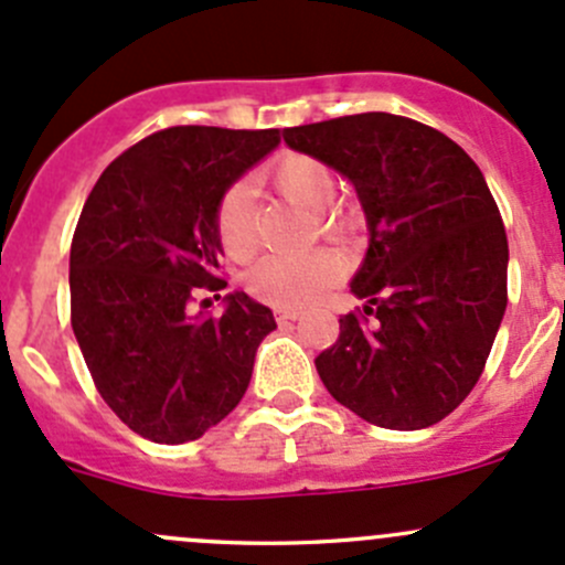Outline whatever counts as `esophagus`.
I'll use <instances>...</instances> for the list:
<instances>
[{"instance_id": "34e87169", "label": "esophagus", "mask_w": 565, "mask_h": 565, "mask_svg": "<svg viewBox=\"0 0 565 565\" xmlns=\"http://www.w3.org/2000/svg\"><path fill=\"white\" fill-rule=\"evenodd\" d=\"M276 319L281 324L295 322V319H300V311L298 309H276Z\"/></svg>"}]
</instances>
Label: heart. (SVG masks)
Returning <instances> with one entry per match:
<instances>
[{
    "label": "heart",
    "mask_w": 565,
    "mask_h": 565,
    "mask_svg": "<svg viewBox=\"0 0 565 565\" xmlns=\"http://www.w3.org/2000/svg\"><path fill=\"white\" fill-rule=\"evenodd\" d=\"M276 191L292 204L317 213L319 232L328 241H344L350 218L330 207L339 180L322 158L306 152H287L270 167ZM215 235L221 248L232 259H248L259 248V230L254 215V191L248 182H235L215 207ZM341 276V262L328 250H311L300 256H267L250 267L246 287L262 303L276 309H303L317 303Z\"/></svg>",
    "instance_id": "1"
}]
</instances>
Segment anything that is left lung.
Here are the masks:
<instances>
[{"label":"left lung","mask_w":565,"mask_h":565,"mask_svg":"<svg viewBox=\"0 0 565 565\" xmlns=\"http://www.w3.org/2000/svg\"><path fill=\"white\" fill-rule=\"evenodd\" d=\"M292 150L355 185L369 250L363 311L339 319L317 372L383 429H426L476 388L509 303V241L481 169L440 130L385 111L284 128Z\"/></svg>","instance_id":"1"}]
</instances>
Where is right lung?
Wrapping results in <instances>:
<instances>
[{
    "mask_svg": "<svg viewBox=\"0 0 565 565\" xmlns=\"http://www.w3.org/2000/svg\"><path fill=\"white\" fill-rule=\"evenodd\" d=\"M278 141V128L174 125L114 158L84 202L71 243L73 333L104 402L147 440L177 446L224 420L276 328L246 292L226 295L221 317L193 303L226 287L218 199Z\"/></svg>",
    "mask_w": 565,
    "mask_h": 565,
    "instance_id": "right-lung-1",
    "label": "right lung"
}]
</instances>
